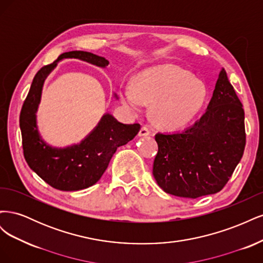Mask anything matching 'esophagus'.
Masks as SVG:
<instances>
[{
	"mask_svg": "<svg viewBox=\"0 0 263 263\" xmlns=\"http://www.w3.org/2000/svg\"><path fill=\"white\" fill-rule=\"evenodd\" d=\"M150 134H151V132L149 130L148 127L144 126V127H141V129L139 132V136H149Z\"/></svg>",
	"mask_w": 263,
	"mask_h": 263,
	"instance_id": "1",
	"label": "esophagus"
}]
</instances>
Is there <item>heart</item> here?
<instances>
[{
	"label": "heart",
	"mask_w": 263,
	"mask_h": 263,
	"mask_svg": "<svg viewBox=\"0 0 263 263\" xmlns=\"http://www.w3.org/2000/svg\"><path fill=\"white\" fill-rule=\"evenodd\" d=\"M121 98L125 106L134 112H141L146 103H155L156 123L165 128H179L201 109L206 89L186 70L160 66L141 72L135 87L123 85Z\"/></svg>",
	"instance_id": "heart-1"
}]
</instances>
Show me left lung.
Returning <instances> with one entry per match:
<instances>
[{
  "label": "left lung",
  "instance_id": "1",
  "mask_svg": "<svg viewBox=\"0 0 263 263\" xmlns=\"http://www.w3.org/2000/svg\"><path fill=\"white\" fill-rule=\"evenodd\" d=\"M154 177L164 192L187 198L217 193L226 185L246 146L245 112L221 68L208 109L178 133H158Z\"/></svg>",
  "mask_w": 263,
  "mask_h": 263
}]
</instances>
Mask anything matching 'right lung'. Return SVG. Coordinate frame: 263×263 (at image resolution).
I'll list each match as a JSON object with an SVG mask.
<instances>
[{
  "instance_id": "add662e5",
  "label": "right lung",
  "mask_w": 263,
  "mask_h": 263,
  "mask_svg": "<svg viewBox=\"0 0 263 263\" xmlns=\"http://www.w3.org/2000/svg\"><path fill=\"white\" fill-rule=\"evenodd\" d=\"M63 58L81 59L102 68L109 63L104 57L76 50L60 54L54 62L39 70L21 110L22 144L25 160L38 177L57 190L79 191L95 184L101 179L116 149L136 136L140 125L122 124L110 114H105L97 128L79 145L62 149L46 145L38 134L36 110L46 77Z\"/></svg>"
}]
</instances>
